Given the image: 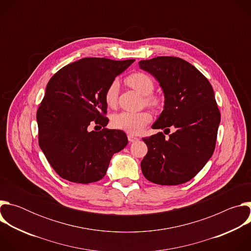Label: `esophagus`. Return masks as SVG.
<instances>
[{"instance_id":"obj_1","label":"esophagus","mask_w":251,"mask_h":251,"mask_svg":"<svg viewBox=\"0 0 251 251\" xmlns=\"http://www.w3.org/2000/svg\"><path fill=\"white\" fill-rule=\"evenodd\" d=\"M128 140H129V142H130V143H133V142L138 141V138H137V137H135L134 135L129 134V135H128Z\"/></svg>"}]
</instances>
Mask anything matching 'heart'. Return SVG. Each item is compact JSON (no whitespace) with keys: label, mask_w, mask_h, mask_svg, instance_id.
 Here are the masks:
<instances>
[{"label":"heart","mask_w":251,"mask_h":251,"mask_svg":"<svg viewBox=\"0 0 251 251\" xmlns=\"http://www.w3.org/2000/svg\"><path fill=\"white\" fill-rule=\"evenodd\" d=\"M127 84L144 96L145 104L157 107L161 99L158 96L152 95L154 91L155 84L151 76L144 73H135L130 75L126 78ZM119 91V82L113 80L107 86L104 93V100L107 106L114 107L117 102ZM152 120V114L148 110L131 112V111H121L112 116V125L114 128L123 130L129 134H138L144 129Z\"/></svg>","instance_id":"1"}]
</instances>
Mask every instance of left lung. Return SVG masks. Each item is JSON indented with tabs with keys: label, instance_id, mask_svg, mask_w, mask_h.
I'll return each mask as SVG.
<instances>
[{
	"label": "left lung",
	"instance_id": "1",
	"mask_svg": "<svg viewBox=\"0 0 251 251\" xmlns=\"http://www.w3.org/2000/svg\"><path fill=\"white\" fill-rule=\"evenodd\" d=\"M140 68L159 81L164 110L153 129L176 131L168 138L159 132L143 141L148 153L141 162L148 181L162 186L184 184L204 167L216 148L221 113L207 78L190 62L175 56L140 60Z\"/></svg>",
	"mask_w": 251,
	"mask_h": 251
}]
</instances>
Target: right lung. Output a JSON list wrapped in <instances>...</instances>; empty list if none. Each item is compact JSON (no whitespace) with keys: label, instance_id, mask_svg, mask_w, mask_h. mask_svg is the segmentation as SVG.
Wrapping results in <instances>:
<instances>
[{"label":"right lung","instance_id":"obj_1","mask_svg":"<svg viewBox=\"0 0 251 251\" xmlns=\"http://www.w3.org/2000/svg\"><path fill=\"white\" fill-rule=\"evenodd\" d=\"M134 60L85 57L63 66L49 81L37 112L39 145L64 180H101L113 154L128 144L123 131L105 128L109 120L104 93ZM94 124L103 129L89 131Z\"/></svg>","mask_w":251,"mask_h":251}]
</instances>
